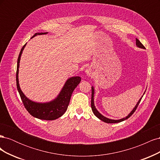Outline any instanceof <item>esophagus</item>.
Segmentation results:
<instances>
[{
	"label": "esophagus",
	"mask_w": 160,
	"mask_h": 160,
	"mask_svg": "<svg viewBox=\"0 0 160 160\" xmlns=\"http://www.w3.org/2000/svg\"><path fill=\"white\" fill-rule=\"evenodd\" d=\"M86 72H87V74H88V75L90 76L91 75V71L89 69H87Z\"/></svg>",
	"instance_id": "1"
}]
</instances>
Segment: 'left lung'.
<instances>
[{
  "label": "left lung",
  "instance_id": "8db88e82",
  "mask_svg": "<svg viewBox=\"0 0 160 160\" xmlns=\"http://www.w3.org/2000/svg\"><path fill=\"white\" fill-rule=\"evenodd\" d=\"M136 45L138 47H139V48H142V49H146V48H145V47L142 45V43L140 42L138 38H136ZM93 97H94V89H93V87H92L91 88V109H92V111H93V113L95 114V115L96 116L97 118H98L99 119H101V121H103V122H105V123H119V122H123V121H124V120H125V119H128L129 118H130L131 116H132V115H133V113L135 112V110H136V109H137V108H138V106L139 105V103H140V101H141V100H142V98H143V96L141 98H140V99L138 101V103L136 104V105H135V107L133 108V109L132 111V112H131L126 118H123V119H118V120H113V119H108V118H105V117H104L103 115H101L99 111L97 110V109L95 108V105H94V99H93Z\"/></svg>",
  "mask_w": 160,
  "mask_h": 160
}]
</instances>
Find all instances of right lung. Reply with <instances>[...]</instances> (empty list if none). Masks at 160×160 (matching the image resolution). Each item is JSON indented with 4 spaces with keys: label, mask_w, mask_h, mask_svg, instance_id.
Returning <instances> with one entry per match:
<instances>
[{
    "label": "right lung",
    "mask_w": 160,
    "mask_h": 160,
    "mask_svg": "<svg viewBox=\"0 0 160 160\" xmlns=\"http://www.w3.org/2000/svg\"><path fill=\"white\" fill-rule=\"evenodd\" d=\"M47 32H41V33H35L32 36V37H35L38 35H44ZM26 44L24 45L19 53L17 61V75H16V81H17V89L21 96V100L23 103L25 109L28 111L32 116L36 118L44 120H54L57 118H60L67 111V108L70 101V99L72 91L76 88V87L79 85L81 81L80 77H71L66 81L62 88L61 91L57 98L53 101H50L49 103H36L34 101L28 99L27 97L23 94L22 92L20 86L18 83V68H19V62H20L21 56L22 52V51L25 48Z\"/></svg>",
    "instance_id": "1"
}]
</instances>
